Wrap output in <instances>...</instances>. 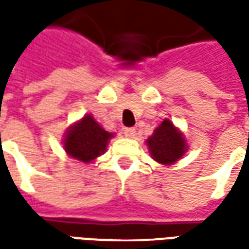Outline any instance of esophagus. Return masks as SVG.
<instances>
[{
    "instance_id": "1",
    "label": "esophagus",
    "mask_w": 249,
    "mask_h": 249,
    "mask_svg": "<svg viewBox=\"0 0 249 249\" xmlns=\"http://www.w3.org/2000/svg\"><path fill=\"white\" fill-rule=\"evenodd\" d=\"M123 133H124L126 137H130V139H131V137L136 136V129H134V127H126V129L123 130Z\"/></svg>"
}]
</instances>
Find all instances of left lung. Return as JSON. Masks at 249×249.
I'll list each match as a JSON object with an SVG mask.
<instances>
[{"label":"left lung","mask_w":249,"mask_h":249,"mask_svg":"<svg viewBox=\"0 0 249 249\" xmlns=\"http://www.w3.org/2000/svg\"><path fill=\"white\" fill-rule=\"evenodd\" d=\"M147 144L152 158L165 165L175 163L186 151L183 136L169 119L162 122V124L147 140Z\"/></svg>","instance_id":"obj_1"}]
</instances>
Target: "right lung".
<instances>
[{
	"label": "right lung",
	"mask_w": 249,
	"mask_h": 249,
	"mask_svg": "<svg viewBox=\"0 0 249 249\" xmlns=\"http://www.w3.org/2000/svg\"><path fill=\"white\" fill-rule=\"evenodd\" d=\"M112 136L113 134L102 129L91 115H87L68 131L63 147L72 158L91 162L105 152Z\"/></svg>",
	"instance_id": "1"
}]
</instances>
